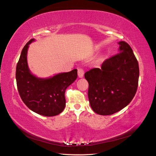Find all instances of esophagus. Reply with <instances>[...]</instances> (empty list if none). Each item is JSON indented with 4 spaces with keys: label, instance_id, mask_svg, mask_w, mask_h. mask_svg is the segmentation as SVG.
Wrapping results in <instances>:
<instances>
[{
    "label": "esophagus",
    "instance_id": "34e87169",
    "mask_svg": "<svg viewBox=\"0 0 156 156\" xmlns=\"http://www.w3.org/2000/svg\"><path fill=\"white\" fill-rule=\"evenodd\" d=\"M84 74V70H83V69L79 68V69H78V78H82V77H83Z\"/></svg>",
    "mask_w": 156,
    "mask_h": 156
}]
</instances>
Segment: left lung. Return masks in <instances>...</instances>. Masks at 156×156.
<instances>
[{"label":"left lung","instance_id":"8db88e82","mask_svg":"<svg viewBox=\"0 0 156 156\" xmlns=\"http://www.w3.org/2000/svg\"><path fill=\"white\" fill-rule=\"evenodd\" d=\"M118 44L119 54L106 59L101 68L84 74L90 107L101 115H112L127 107L137 89L138 62L128 44L121 41Z\"/></svg>","mask_w":156,"mask_h":156}]
</instances>
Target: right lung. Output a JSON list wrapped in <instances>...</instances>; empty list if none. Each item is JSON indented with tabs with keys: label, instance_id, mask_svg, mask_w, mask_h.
Wrapping results in <instances>:
<instances>
[{
	"label": "right lung",
	"instance_id": "add662e5",
	"mask_svg": "<svg viewBox=\"0 0 156 156\" xmlns=\"http://www.w3.org/2000/svg\"><path fill=\"white\" fill-rule=\"evenodd\" d=\"M32 39L22 49L16 68V85L20 97L27 107L45 117L60 114L66 106L65 91L77 78V69L39 78L33 74L27 64V51Z\"/></svg>",
	"mask_w": 156,
	"mask_h": 156
}]
</instances>
